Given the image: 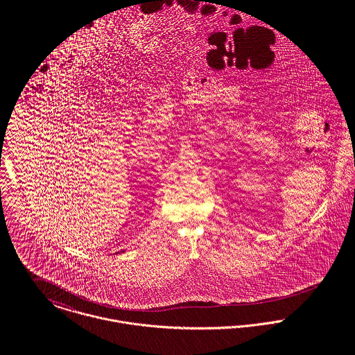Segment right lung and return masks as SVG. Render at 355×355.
<instances>
[{"label":"right lung","instance_id":"1","mask_svg":"<svg viewBox=\"0 0 355 355\" xmlns=\"http://www.w3.org/2000/svg\"><path fill=\"white\" fill-rule=\"evenodd\" d=\"M124 252H125V250H121V252H116L114 254L124 253Z\"/></svg>","mask_w":355,"mask_h":355}]
</instances>
